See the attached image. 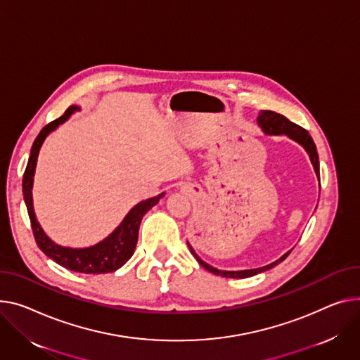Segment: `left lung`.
<instances>
[{
  "label": "left lung",
  "mask_w": 360,
  "mask_h": 360,
  "mask_svg": "<svg viewBox=\"0 0 360 360\" xmlns=\"http://www.w3.org/2000/svg\"><path fill=\"white\" fill-rule=\"evenodd\" d=\"M257 123L262 126V129L265 130V133L268 134H286L290 136L291 139H294L295 141H298L300 145H302L305 148V150L308 152L309 155V159L311 162H313V166L316 169V174L317 176L320 178V162H319V153H317V148L314 145L313 139H311L309 133L302 129L301 126L290 122L288 118H286L285 115L279 114V112H275V111H269V110H262L260 114H259V118H257ZM189 246V245H188ZM191 249V253H193L195 256V259L198 260L200 265L202 268H205L207 271L212 272L214 275H220V276H224V278H249V276H253L256 274H260V272H265L274 266H276L279 262H282L286 256H288L291 252L285 253L281 259H278L276 262L271 263V265H266L263 268H257V269H248V271H219L215 269L212 266H210L208 263H205L204 260H201L197 253L194 252V249L189 246Z\"/></svg>",
  "instance_id": "8db88e82"
}]
</instances>
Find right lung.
Listing matches in <instances>:
<instances>
[{
    "mask_svg": "<svg viewBox=\"0 0 360 360\" xmlns=\"http://www.w3.org/2000/svg\"><path fill=\"white\" fill-rule=\"evenodd\" d=\"M78 107L70 105L63 115L59 118L53 120L49 124H46L39 136L36 137L30 158L26 166V171H24L22 175V195L24 201H26L27 205V212L30 217V224L33 230L34 240L40 250L53 259L56 263H59L60 266L70 269L74 272H81V274H108L114 272L118 268H122L124 263L133 256L136 245H137V237H139V226L140 221L153 205L159 202V198L162 195L149 198L146 201L139 202L136 207L131 208V211L126 215V219L120 224L107 238H104L103 242L98 245L85 248V249H70V248H62L56 243H53L49 237H47L41 227L39 226L36 217H34V211H33V201H32V186H33V175L36 169V162H37V155L40 150V146L46 136L49 134L52 130H55L59 124L65 123L69 118V115L77 111Z\"/></svg>",
    "mask_w": 360,
    "mask_h": 360,
    "instance_id": "1",
    "label": "right lung"
}]
</instances>
